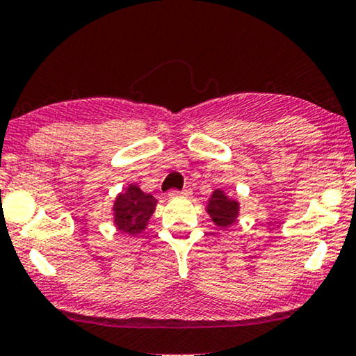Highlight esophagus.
Wrapping results in <instances>:
<instances>
[{"mask_svg":"<svg viewBox=\"0 0 356 356\" xmlns=\"http://www.w3.org/2000/svg\"><path fill=\"white\" fill-rule=\"evenodd\" d=\"M191 189L189 188H184L183 191H178V189H170V193H168V196L170 197H186V196H189L191 195Z\"/></svg>","mask_w":356,"mask_h":356,"instance_id":"obj_1","label":"esophagus"}]
</instances>
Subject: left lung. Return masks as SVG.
<instances>
[{
  "label": "left lung",
  "instance_id": "obj_1",
  "mask_svg": "<svg viewBox=\"0 0 356 356\" xmlns=\"http://www.w3.org/2000/svg\"><path fill=\"white\" fill-rule=\"evenodd\" d=\"M207 212H209V216L212 220H214L216 225L225 229L229 227V225H232L235 222V219H237L238 202L230 200L229 196H225V193L216 189V191L212 193L209 204H207Z\"/></svg>",
  "mask_w": 356,
  "mask_h": 356
}]
</instances>
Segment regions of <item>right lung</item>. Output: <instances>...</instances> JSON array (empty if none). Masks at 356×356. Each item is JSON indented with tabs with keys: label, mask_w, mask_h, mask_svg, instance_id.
<instances>
[{
	"label": "right lung",
	"mask_w": 356,
	"mask_h": 356,
	"mask_svg": "<svg viewBox=\"0 0 356 356\" xmlns=\"http://www.w3.org/2000/svg\"><path fill=\"white\" fill-rule=\"evenodd\" d=\"M156 200L136 184L126 188L114 202V224L124 234H140L155 211Z\"/></svg>",
	"instance_id": "right-lung-1"
}]
</instances>
